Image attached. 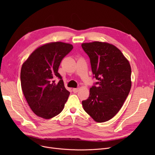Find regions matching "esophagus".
<instances>
[{
    "instance_id": "esophagus-1",
    "label": "esophagus",
    "mask_w": 155,
    "mask_h": 155,
    "mask_svg": "<svg viewBox=\"0 0 155 155\" xmlns=\"http://www.w3.org/2000/svg\"><path fill=\"white\" fill-rule=\"evenodd\" d=\"M78 91H79V88H73V92H74V93H77L78 92Z\"/></svg>"
}]
</instances>
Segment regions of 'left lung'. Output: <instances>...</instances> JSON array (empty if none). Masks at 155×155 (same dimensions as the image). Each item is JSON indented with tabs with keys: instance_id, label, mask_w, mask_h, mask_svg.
<instances>
[{
	"instance_id": "left-lung-1",
	"label": "left lung",
	"mask_w": 155,
	"mask_h": 155,
	"mask_svg": "<svg viewBox=\"0 0 155 155\" xmlns=\"http://www.w3.org/2000/svg\"><path fill=\"white\" fill-rule=\"evenodd\" d=\"M90 58L94 77L98 80L82 101L84 110L95 122L114 117L121 109L131 87V68L120 50L112 44L94 41L82 44Z\"/></svg>"
}]
</instances>
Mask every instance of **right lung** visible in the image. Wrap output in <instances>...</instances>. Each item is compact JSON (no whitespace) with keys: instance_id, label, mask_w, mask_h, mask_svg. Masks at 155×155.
I'll return each instance as SVG.
<instances>
[{"instance_id":"1","label":"right lung","mask_w":155,"mask_h":155,"mask_svg":"<svg viewBox=\"0 0 155 155\" xmlns=\"http://www.w3.org/2000/svg\"><path fill=\"white\" fill-rule=\"evenodd\" d=\"M73 49L69 43L51 42L37 48L22 65V90L30 108L38 117L49 119L63 110L70 92L58 72L64 57ZM58 78L60 81L55 83Z\"/></svg>"}]
</instances>
